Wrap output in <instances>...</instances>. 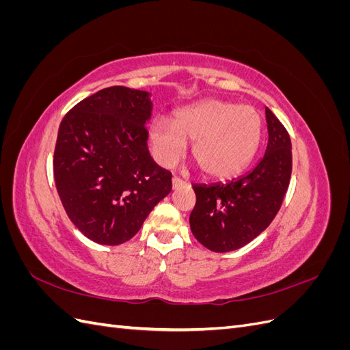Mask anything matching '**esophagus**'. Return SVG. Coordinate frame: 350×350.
<instances>
[{
	"label": "esophagus",
	"instance_id": "34e87169",
	"mask_svg": "<svg viewBox=\"0 0 350 350\" xmlns=\"http://www.w3.org/2000/svg\"><path fill=\"white\" fill-rule=\"evenodd\" d=\"M187 183L185 181H183L181 178H178V176H174L172 178V188L175 189V188H178V187H181V185H185Z\"/></svg>",
	"mask_w": 350,
	"mask_h": 350
}]
</instances>
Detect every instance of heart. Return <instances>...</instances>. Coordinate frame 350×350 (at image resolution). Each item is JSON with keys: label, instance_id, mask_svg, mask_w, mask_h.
<instances>
[{"label": "heart", "instance_id": "b5f03b06", "mask_svg": "<svg viewBox=\"0 0 350 350\" xmlns=\"http://www.w3.org/2000/svg\"><path fill=\"white\" fill-rule=\"evenodd\" d=\"M262 120L256 108L208 99L175 112L174 121L156 118L149 130L150 147L162 166H174L193 142L191 157L198 171L228 179L245 167L261 140Z\"/></svg>", "mask_w": 350, "mask_h": 350}]
</instances>
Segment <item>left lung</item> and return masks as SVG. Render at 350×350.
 <instances>
[{"mask_svg": "<svg viewBox=\"0 0 350 350\" xmlns=\"http://www.w3.org/2000/svg\"><path fill=\"white\" fill-rule=\"evenodd\" d=\"M266 153L251 171L226 184L193 185L196 206L189 226L196 239L215 252L247 245L266 229L283 203L292 174L289 133L266 108Z\"/></svg>", "mask_w": 350, "mask_h": 350, "instance_id": "obj_1", "label": "left lung"}]
</instances>
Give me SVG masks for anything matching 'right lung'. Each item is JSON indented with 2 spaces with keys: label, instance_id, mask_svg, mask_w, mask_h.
<instances>
[{
  "label": "right lung",
  "instance_id": "add662e5",
  "mask_svg": "<svg viewBox=\"0 0 350 350\" xmlns=\"http://www.w3.org/2000/svg\"><path fill=\"white\" fill-rule=\"evenodd\" d=\"M150 94L124 86L96 92L62 118L54 179L66 213L84 237L120 245L172 189V174L147 149Z\"/></svg>",
  "mask_w": 350,
  "mask_h": 350
}]
</instances>
